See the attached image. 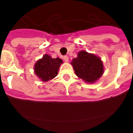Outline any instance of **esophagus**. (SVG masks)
Masks as SVG:
<instances>
[{"mask_svg": "<svg viewBox=\"0 0 133 133\" xmlns=\"http://www.w3.org/2000/svg\"><path fill=\"white\" fill-rule=\"evenodd\" d=\"M63 59H64V61L65 62H69V57H68L67 56H64V57H63Z\"/></svg>", "mask_w": 133, "mask_h": 133, "instance_id": "34e87169", "label": "esophagus"}]
</instances>
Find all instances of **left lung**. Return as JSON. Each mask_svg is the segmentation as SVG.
<instances>
[{
    "label": "left lung",
    "instance_id": "left-lung-1",
    "mask_svg": "<svg viewBox=\"0 0 133 133\" xmlns=\"http://www.w3.org/2000/svg\"><path fill=\"white\" fill-rule=\"evenodd\" d=\"M77 55L70 63L76 75L86 83H95L104 72V66L100 57L86 51H80Z\"/></svg>",
    "mask_w": 133,
    "mask_h": 133
}]
</instances>
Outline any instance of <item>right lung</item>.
Masks as SVG:
<instances>
[{
	"instance_id": "1",
	"label": "right lung",
	"mask_w": 133,
	"mask_h": 133,
	"mask_svg": "<svg viewBox=\"0 0 133 133\" xmlns=\"http://www.w3.org/2000/svg\"><path fill=\"white\" fill-rule=\"evenodd\" d=\"M63 63L61 58H53L45 54L34 64V72L42 82L49 81L57 76L58 69Z\"/></svg>"
}]
</instances>
